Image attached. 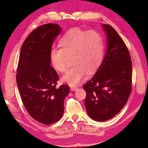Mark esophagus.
<instances>
[{"mask_svg":"<svg viewBox=\"0 0 148 148\" xmlns=\"http://www.w3.org/2000/svg\"><path fill=\"white\" fill-rule=\"evenodd\" d=\"M77 89H78V87H76V86H72L71 87V91H76V90H77Z\"/></svg>","mask_w":148,"mask_h":148,"instance_id":"obj_1","label":"esophagus"}]
</instances>
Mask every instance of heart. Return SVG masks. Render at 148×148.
Segmentation results:
<instances>
[{"label": "heart", "mask_w": 148, "mask_h": 148, "mask_svg": "<svg viewBox=\"0 0 148 148\" xmlns=\"http://www.w3.org/2000/svg\"><path fill=\"white\" fill-rule=\"evenodd\" d=\"M61 47H53L49 57L56 71L64 72L67 69L69 57L74 64L62 77L70 86H76L86 79L87 72H96L104 58L103 38L94 30L85 31L74 28L65 33L59 41Z\"/></svg>", "instance_id": "1"}]
</instances>
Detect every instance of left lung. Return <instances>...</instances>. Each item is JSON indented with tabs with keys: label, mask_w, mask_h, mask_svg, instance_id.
Masks as SVG:
<instances>
[{
	"label": "left lung",
	"mask_w": 148,
	"mask_h": 148,
	"mask_svg": "<svg viewBox=\"0 0 148 148\" xmlns=\"http://www.w3.org/2000/svg\"><path fill=\"white\" fill-rule=\"evenodd\" d=\"M108 39L107 52L96 74L83 86L85 106L91 118L105 121L126 104L132 91V61L124 41L110 25H102Z\"/></svg>",
	"instance_id": "obj_1"
}]
</instances>
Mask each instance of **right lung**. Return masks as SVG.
<instances>
[{"label":"right lung","mask_w":148,"mask_h":148,"mask_svg":"<svg viewBox=\"0 0 148 148\" xmlns=\"http://www.w3.org/2000/svg\"><path fill=\"white\" fill-rule=\"evenodd\" d=\"M58 24L47 23L34 29L22 45L16 81L25 108L32 118L44 125L54 123L64 112L69 86L57 87L59 76L50 65L49 53L61 32Z\"/></svg>","instance_id":"add662e5"}]
</instances>
